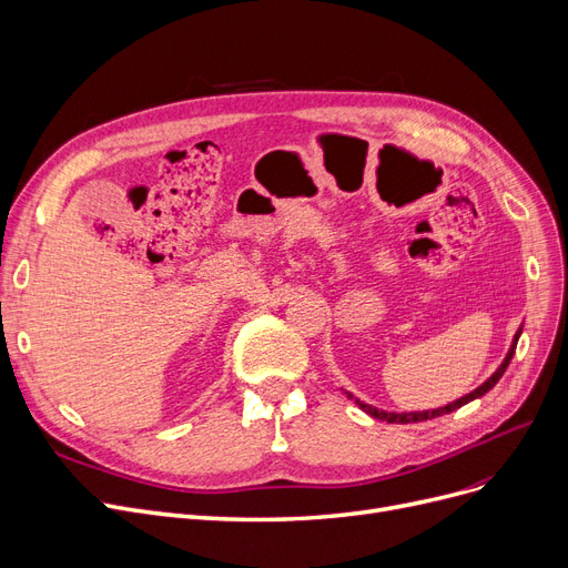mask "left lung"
I'll use <instances>...</instances> for the list:
<instances>
[{
    "label": "left lung",
    "mask_w": 568,
    "mask_h": 568,
    "mask_svg": "<svg viewBox=\"0 0 568 568\" xmlns=\"http://www.w3.org/2000/svg\"><path fill=\"white\" fill-rule=\"evenodd\" d=\"M520 333H523V328L516 333V339H513V344H510V351L506 354V358H504V363L499 365V369L490 376L488 382H485L483 386H478L474 393H469V395H465V397H460V399H455V402H450V404H446V407H442V409H432V412H414V414H388V412H379V409H374V407H369V404H365V402H361V399H356V404L358 407L363 409V412H367L369 416H374V418H379V420H388V423H420V420H429V418H437V416H444V414H450V412H455V409H460V407H465L467 402H471V399H476V397H480V395H485L488 393L499 379H501V374L506 372V367H508V363H510V358H513V354H516V346H518V337H520Z\"/></svg>",
    "instance_id": "1"
}]
</instances>
